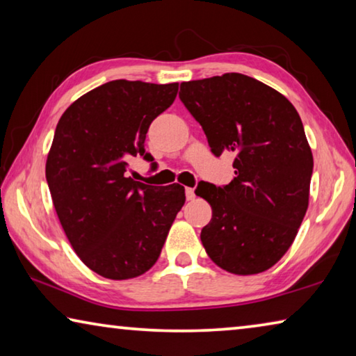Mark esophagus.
Masks as SVG:
<instances>
[{"label":"esophagus","mask_w":356,"mask_h":356,"mask_svg":"<svg viewBox=\"0 0 356 356\" xmlns=\"http://www.w3.org/2000/svg\"><path fill=\"white\" fill-rule=\"evenodd\" d=\"M185 196H186V200H188V201H193L196 197L195 190H193V188H185Z\"/></svg>","instance_id":"1"}]
</instances>
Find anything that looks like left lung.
I'll use <instances>...</instances> for the list:
<instances>
[{"mask_svg":"<svg viewBox=\"0 0 356 356\" xmlns=\"http://www.w3.org/2000/svg\"><path fill=\"white\" fill-rule=\"evenodd\" d=\"M179 97L212 154L236 155L231 182L196 188L212 206L204 248L229 273L265 272L291 248L308 209L314 161L298 113L284 95L242 74L185 81Z\"/></svg>","mask_w":356,"mask_h":356,"instance_id":"1","label":"left lung"}]
</instances>
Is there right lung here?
Returning <instances> with one entry per match:
<instances>
[{
  "label": "right lung",
  "instance_id": "right-lung-1",
  "mask_svg": "<svg viewBox=\"0 0 356 356\" xmlns=\"http://www.w3.org/2000/svg\"><path fill=\"white\" fill-rule=\"evenodd\" d=\"M179 84L114 80L74 102L59 119L45 177L53 206L78 257L108 280L152 267L185 202L179 184L154 186L129 177L144 140L172 105Z\"/></svg>",
  "mask_w": 356,
  "mask_h": 356
}]
</instances>
